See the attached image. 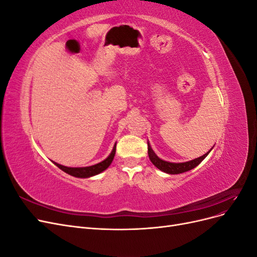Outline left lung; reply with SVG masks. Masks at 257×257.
<instances>
[{"label": "left lung", "mask_w": 257, "mask_h": 257, "mask_svg": "<svg viewBox=\"0 0 257 257\" xmlns=\"http://www.w3.org/2000/svg\"><path fill=\"white\" fill-rule=\"evenodd\" d=\"M210 151H211V150H210ZM209 152H207L204 155H201L200 158L192 160L190 162L169 163V162L163 161L160 158H158L157 155H155V153L153 152V150L151 149L149 143H148V155H149V159L152 162V164L155 167H158L160 170H162V172L170 174V175H177V174H182V173H185V172H189V170L193 169L194 167H196L198 164H200L201 161H203L207 157Z\"/></svg>", "instance_id": "obj_1"}]
</instances>
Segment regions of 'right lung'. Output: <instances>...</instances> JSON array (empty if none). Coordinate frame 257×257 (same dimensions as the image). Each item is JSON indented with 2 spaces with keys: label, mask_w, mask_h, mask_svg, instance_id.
<instances>
[{
  "label": "right lung",
  "mask_w": 257,
  "mask_h": 257,
  "mask_svg": "<svg viewBox=\"0 0 257 257\" xmlns=\"http://www.w3.org/2000/svg\"><path fill=\"white\" fill-rule=\"evenodd\" d=\"M114 154H115V145L113 147V149L110 153L109 157H108L106 160H104L103 162L98 163V164L95 165H92V166H88V167H66L63 165H60L58 163H54L60 169L63 170L66 174L77 177V178H88V177H92V176H95L99 173L104 172L106 168L109 167V165L111 164V162L114 158Z\"/></svg>",
  "instance_id": "obj_1"
}]
</instances>
